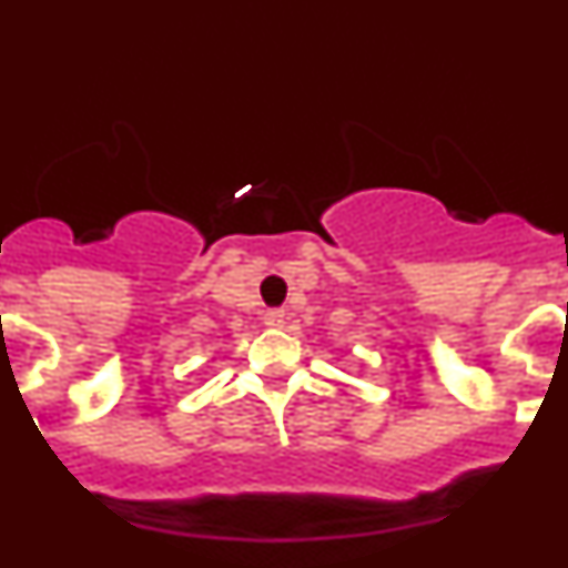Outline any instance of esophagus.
<instances>
[{"mask_svg": "<svg viewBox=\"0 0 568 568\" xmlns=\"http://www.w3.org/2000/svg\"><path fill=\"white\" fill-rule=\"evenodd\" d=\"M284 318H287L284 310H270V313L264 315V324H267V327H284Z\"/></svg>", "mask_w": 568, "mask_h": 568, "instance_id": "esophagus-1", "label": "esophagus"}]
</instances>
